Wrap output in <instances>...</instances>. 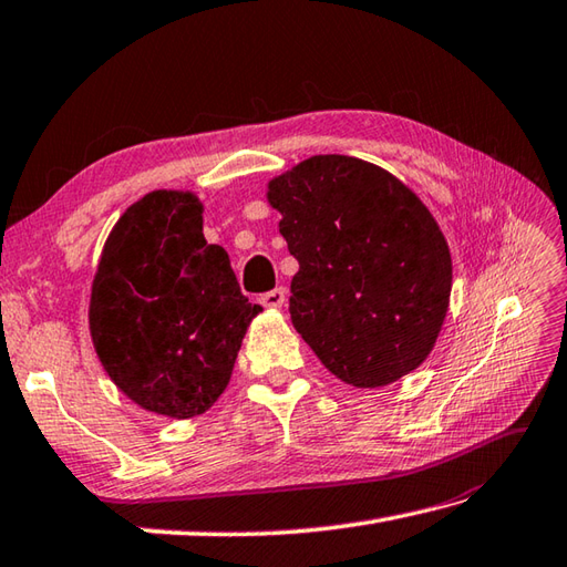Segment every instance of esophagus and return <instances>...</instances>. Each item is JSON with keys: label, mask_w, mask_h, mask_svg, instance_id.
Listing matches in <instances>:
<instances>
[{"label": "esophagus", "mask_w": 567, "mask_h": 567, "mask_svg": "<svg viewBox=\"0 0 567 567\" xmlns=\"http://www.w3.org/2000/svg\"><path fill=\"white\" fill-rule=\"evenodd\" d=\"M259 300H261V306H267V308H281L286 303V291L284 288H274V291H267Z\"/></svg>", "instance_id": "esophagus-1"}]
</instances>
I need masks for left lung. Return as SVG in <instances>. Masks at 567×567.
Segmentation results:
<instances>
[{
	"label": "left lung",
	"instance_id": "8db88e82",
	"mask_svg": "<svg viewBox=\"0 0 567 567\" xmlns=\"http://www.w3.org/2000/svg\"><path fill=\"white\" fill-rule=\"evenodd\" d=\"M298 261L288 313L352 386H384L433 350L453 264L433 215L399 178L352 156H313L269 183Z\"/></svg>",
	"mask_w": 567,
	"mask_h": 567
}]
</instances>
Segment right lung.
Returning <instances> with one entry per match:
<instances>
[{"label": "right lung", "instance_id": "add662e5", "mask_svg": "<svg viewBox=\"0 0 567 567\" xmlns=\"http://www.w3.org/2000/svg\"><path fill=\"white\" fill-rule=\"evenodd\" d=\"M259 310L239 291L227 251L205 241L198 198L154 190L112 229L92 284L90 332L126 396L190 419L225 391Z\"/></svg>", "mask_w": 567, "mask_h": 567}]
</instances>
